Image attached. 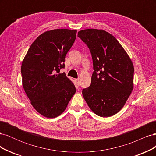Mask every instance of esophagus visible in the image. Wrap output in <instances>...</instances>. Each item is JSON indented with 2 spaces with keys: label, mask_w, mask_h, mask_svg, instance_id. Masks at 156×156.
<instances>
[{
  "label": "esophagus",
  "mask_w": 156,
  "mask_h": 156,
  "mask_svg": "<svg viewBox=\"0 0 156 156\" xmlns=\"http://www.w3.org/2000/svg\"><path fill=\"white\" fill-rule=\"evenodd\" d=\"M75 81L76 82V84L79 86V83H80V79H75Z\"/></svg>",
  "instance_id": "34e87169"
}]
</instances>
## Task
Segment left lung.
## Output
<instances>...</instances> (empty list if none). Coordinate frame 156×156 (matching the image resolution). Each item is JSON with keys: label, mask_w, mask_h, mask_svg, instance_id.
I'll return each mask as SVG.
<instances>
[{"label": "left lung", "mask_w": 156, "mask_h": 156, "mask_svg": "<svg viewBox=\"0 0 156 156\" xmlns=\"http://www.w3.org/2000/svg\"><path fill=\"white\" fill-rule=\"evenodd\" d=\"M77 36L88 46L93 61L91 84L83 90L84 99L97 115L111 116L122 109L133 90V63L110 33L90 29Z\"/></svg>", "instance_id": "obj_1"}]
</instances>
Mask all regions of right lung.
<instances>
[{"label":"right lung","mask_w":156,"mask_h":156,"mask_svg":"<svg viewBox=\"0 0 156 156\" xmlns=\"http://www.w3.org/2000/svg\"><path fill=\"white\" fill-rule=\"evenodd\" d=\"M76 30L44 32L33 42L21 65L22 83L30 103L40 114L55 118L65 111L76 89L65 73L66 55L76 39Z\"/></svg>","instance_id":"add662e5"}]
</instances>
